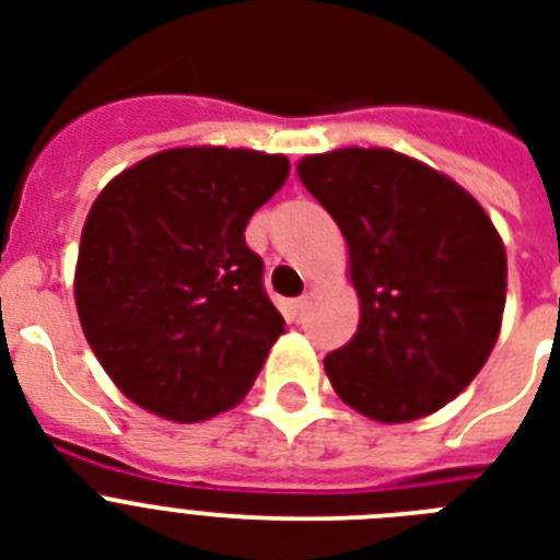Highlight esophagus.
Returning a JSON list of instances; mask_svg holds the SVG:
<instances>
[{"instance_id": "1", "label": "esophagus", "mask_w": 560, "mask_h": 560, "mask_svg": "<svg viewBox=\"0 0 560 560\" xmlns=\"http://www.w3.org/2000/svg\"><path fill=\"white\" fill-rule=\"evenodd\" d=\"M305 314H307V296L293 299V302H290V319H293V323H302Z\"/></svg>"}]
</instances>
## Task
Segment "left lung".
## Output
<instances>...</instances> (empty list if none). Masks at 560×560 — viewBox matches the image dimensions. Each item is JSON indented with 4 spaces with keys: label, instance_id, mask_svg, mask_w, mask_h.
<instances>
[{
    "label": "left lung",
    "instance_id": "1",
    "mask_svg": "<svg viewBox=\"0 0 560 560\" xmlns=\"http://www.w3.org/2000/svg\"><path fill=\"white\" fill-rule=\"evenodd\" d=\"M337 220L360 325L325 372L349 407L386 424L442 409L486 366L505 307V249L474 197L381 148L299 162Z\"/></svg>",
    "mask_w": 560,
    "mask_h": 560
}]
</instances>
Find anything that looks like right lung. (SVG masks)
<instances>
[{
  "label": "right lung",
  "instance_id": "add662e5",
  "mask_svg": "<svg viewBox=\"0 0 560 560\" xmlns=\"http://www.w3.org/2000/svg\"><path fill=\"white\" fill-rule=\"evenodd\" d=\"M288 174L279 153L177 148L92 202L74 305L104 372L139 407L191 424L249 392L284 319L244 229Z\"/></svg>",
  "mask_w": 560,
  "mask_h": 560
}]
</instances>
